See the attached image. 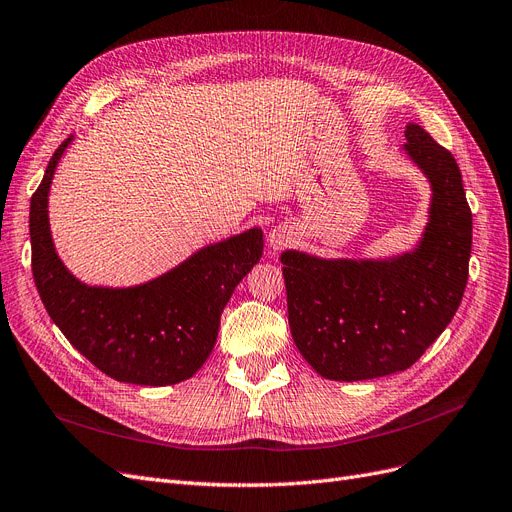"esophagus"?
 <instances>
[{
    "label": "esophagus",
    "mask_w": 512,
    "mask_h": 512,
    "mask_svg": "<svg viewBox=\"0 0 512 512\" xmlns=\"http://www.w3.org/2000/svg\"><path fill=\"white\" fill-rule=\"evenodd\" d=\"M289 242H291V232L285 230V227H276V230H272L268 236V244L272 251H280L282 246H287Z\"/></svg>",
    "instance_id": "obj_1"
}]
</instances>
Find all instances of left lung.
<instances>
[{
	"mask_svg": "<svg viewBox=\"0 0 512 512\" xmlns=\"http://www.w3.org/2000/svg\"><path fill=\"white\" fill-rule=\"evenodd\" d=\"M403 154L430 185L428 223L411 251L380 259L280 255L289 327L325 380L361 382L409 369L456 314L468 280L472 213L458 162L418 124Z\"/></svg>",
	"mask_w": 512,
	"mask_h": 512,
	"instance_id": "obj_1",
	"label": "left lung"
}]
</instances>
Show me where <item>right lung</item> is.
<instances>
[{
	"instance_id": "add662e5",
	"label": "right lung",
	"mask_w": 512,
	"mask_h": 512,
	"mask_svg": "<svg viewBox=\"0 0 512 512\" xmlns=\"http://www.w3.org/2000/svg\"><path fill=\"white\" fill-rule=\"evenodd\" d=\"M71 143L73 135L54 151L31 198V268L44 308L69 344L113 380L137 386L189 380L213 352L221 312L238 282L259 263L263 232L251 227L206 244L141 285H86L56 253L48 217L56 166Z\"/></svg>"
}]
</instances>
